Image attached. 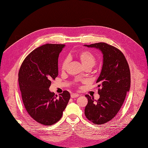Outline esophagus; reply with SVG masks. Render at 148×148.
Here are the masks:
<instances>
[{
  "mask_svg": "<svg viewBox=\"0 0 148 148\" xmlns=\"http://www.w3.org/2000/svg\"><path fill=\"white\" fill-rule=\"evenodd\" d=\"M71 97L72 98H77L78 97H79V95L77 94H72L71 95Z\"/></svg>",
  "mask_w": 148,
  "mask_h": 148,
  "instance_id": "34e87169",
  "label": "esophagus"
}]
</instances>
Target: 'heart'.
<instances>
[{
  "label": "heart",
  "instance_id": "heart-1",
  "mask_svg": "<svg viewBox=\"0 0 148 148\" xmlns=\"http://www.w3.org/2000/svg\"><path fill=\"white\" fill-rule=\"evenodd\" d=\"M76 58L78 59L82 65L84 67L92 68L96 63V57L91 51L89 50H82L76 53ZM68 65V60L65 59L62 65V69L65 70Z\"/></svg>",
  "mask_w": 148,
  "mask_h": 148
}]
</instances>
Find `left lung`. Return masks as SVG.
Here are the masks:
<instances>
[{"instance_id":"left-lung-1","label":"left lung","mask_w":148,"mask_h":148,"mask_svg":"<svg viewBox=\"0 0 148 148\" xmlns=\"http://www.w3.org/2000/svg\"><path fill=\"white\" fill-rule=\"evenodd\" d=\"M95 48L103 55V66L97 80L99 98L86 95L88 103L84 114L95 124H104L112 120L121 109L131 84L130 71L123 54L114 47L104 42L84 45Z\"/></svg>"}]
</instances>
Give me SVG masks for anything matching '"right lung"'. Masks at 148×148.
I'll return each mask as SVG.
<instances>
[{
  "label": "right lung",
  "mask_w": 148,
  "mask_h": 148,
  "mask_svg": "<svg viewBox=\"0 0 148 148\" xmlns=\"http://www.w3.org/2000/svg\"><path fill=\"white\" fill-rule=\"evenodd\" d=\"M65 46L47 44L40 47L25 58L19 70V86L26 110L44 125L60 119L70 99L67 90L58 97L49 90L51 80L58 75L59 55Z\"/></svg>",
  "instance_id": "add662e5"
}]
</instances>
